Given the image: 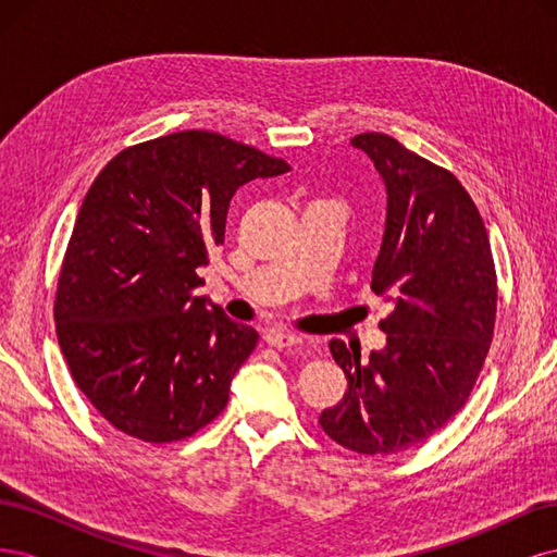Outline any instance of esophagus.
I'll list each match as a JSON object with an SVG mask.
<instances>
[{"label": "esophagus", "instance_id": "obj_1", "mask_svg": "<svg viewBox=\"0 0 557 557\" xmlns=\"http://www.w3.org/2000/svg\"><path fill=\"white\" fill-rule=\"evenodd\" d=\"M264 342L274 348H288V346H297L305 342V336L297 332H288V330H269L264 334Z\"/></svg>", "mask_w": 557, "mask_h": 557}]
</instances>
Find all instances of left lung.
Instances as JSON below:
<instances>
[{"mask_svg":"<svg viewBox=\"0 0 557 557\" xmlns=\"http://www.w3.org/2000/svg\"><path fill=\"white\" fill-rule=\"evenodd\" d=\"M350 144L385 183L372 290L393 311L381 320L385 348L367 362L360 348L330 342L348 391L318 423L348 450L395 455L430 440L474 391L495 332L497 274L483 218L458 178L381 132Z\"/></svg>","mask_w":557,"mask_h":557,"instance_id":"left-lung-1","label":"left lung"}]
</instances>
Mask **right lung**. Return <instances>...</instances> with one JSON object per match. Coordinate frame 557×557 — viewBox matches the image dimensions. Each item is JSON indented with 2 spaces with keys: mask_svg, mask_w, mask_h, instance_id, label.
Segmentation results:
<instances>
[{
  "mask_svg": "<svg viewBox=\"0 0 557 557\" xmlns=\"http://www.w3.org/2000/svg\"><path fill=\"white\" fill-rule=\"evenodd\" d=\"M290 164L218 132L185 129L121 150L92 181L58 278L66 367L104 420L134 440H188L227 407L258 344L195 290L225 242L230 199Z\"/></svg>",
  "mask_w": 557,
  "mask_h": 557,
  "instance_id": "right-lung-1",
  "label": "right lung"
}]
</instances>
